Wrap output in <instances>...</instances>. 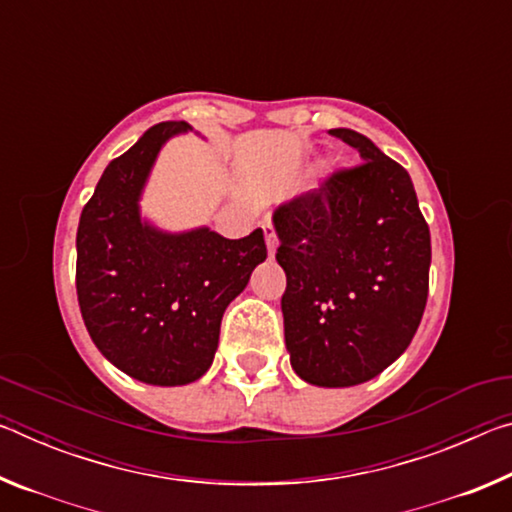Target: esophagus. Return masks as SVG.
Here are the masks:
<instances>
[{"label": "esophagus", "mask_w": 512, "mask_h": 512, "mask_svg": "<svg viewBox=\"0 0 512 512\" xmlns=\"http://www.w3.org/2000/svg\"><path fill=\"white\" fill-rule=\"evenodd\" d=\"M262 230H264V237H266L268 255H275V250H277V235H275L273 223H271V221H264V223H262Z\"/></svg>", "instance_id": "34e87169"}]
</instances>
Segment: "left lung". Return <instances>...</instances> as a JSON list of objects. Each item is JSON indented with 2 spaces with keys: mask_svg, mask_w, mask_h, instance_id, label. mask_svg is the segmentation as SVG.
<instances>
[{
  "mask_svg": "<svg viewBox=\"0 0 512 512\" xmlns=\"http://www.w3.org/2000/svg\"><path fill=\"white\" fill-rule=\"evenodd\" d=\"M361 164L273 212L291 368L307 384L357 386L409 348L429 293L431 237L411 176L366 135L332 128Z\"/></svg>",
  "mask_w": 512,
  "mask_h": 512,
  "instance_id": "left-lung-1",
  "label": "left lung"
}]
</instances>
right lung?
I'll use <instances>...</instances> for the list:
<instances>
[{
  "mask_svg": "<svg viewBox=\"0 0 512 512\" xmlns=\"http://www.w3.org/2000/svg\"><path fill=\"white\" fill-rule=\"evenodd\" d=\"M187 131V121H162L112 160L76 232L85 327L112 366L153 386H185L205 375L225 307L266 259L262 228L225 239L207 225L167 232L142 216L160 149Z\"/></svg>",
  "mask_w": 512,
  "mask_h": 512,
  "instance_id": "add662e5",
  "label": "right lung"
}]
</instances>
